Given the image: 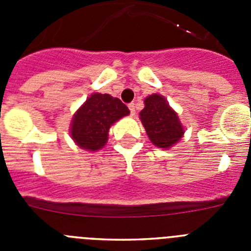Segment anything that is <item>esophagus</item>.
Listing matches in <instances>:
<instances>
[{
  "instance_id": "esophagus-1",
  "label": "esophagus",
  "mask_w": 251,
  "mask_h": 251,
  "mask_svg": "<svg viewBox=\"0 0 251 251\" xmlns=\"http://www.w3.org/2000/svg\"><path fill=\"white\" fill-rule=\"evenodd\" d=\"M128 108H129V110H130V115H132V117H134V115H136V110H134V103L128 104Z\"/></svg>"
}]
</instances>
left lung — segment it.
<instances>
[{"instance_id":"1","label":"left lung","mask_w":251,"mask_h":251,"mask_svg":"<svg viewBox=\"0 0 251 251\" xmlns=\"http://www.w3.org/2000/svg\"><path fill=\"white\" fill-rule=\"evenodd\" d=\"M139 115L148 138L157 147L171 148L182 138L185 129L165 97L159 94L147 97Z\"/></svg>"}]
</instances>
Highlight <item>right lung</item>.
<instances>
[{"label": "right lung", "mask_w": 251, "mask_h": 251, "mask_svg": "<svg viewBox=\"0 0 251 251\" xmlns=\"http://www.w3.org/2000/svg\"><path fill=\"white\" fill-rule=\"evenodd\" d=\"M129 114V109L118 98L94 93L73 117L70 134L80 148L98 151L105 146L112 124Z\"/></svg>", "instance_id": "obj_1"}]
</instances>
